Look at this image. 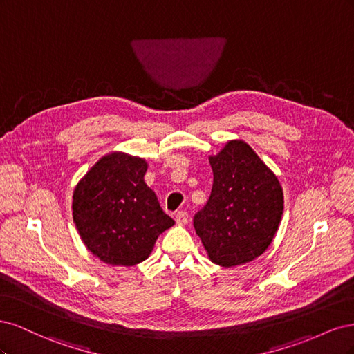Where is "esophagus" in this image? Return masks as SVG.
I'll return each mask as SVG.
<instances>
[{"label": "esophagus", "mask_w": 354, "mask_h": 354, "mask_svg": "<svg viewBox=\"0 0 354 354\" xmlns=\"http://www.w3.org/2000/svg\"><path fill=\"white\" fill-rule=\"evenodd\" d=\"M187 221H189V214L186 211H178L176 214V223L178 226H185V224H187Z\"/></svg>", "instance_id": "esophagus-1"}]
</instances>
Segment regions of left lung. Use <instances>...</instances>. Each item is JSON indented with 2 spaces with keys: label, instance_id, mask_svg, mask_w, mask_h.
I'll list each match as a JSON object with an SVG mask.
<instances>
[{
  "label": "left lung",
  "instance_id": "left-lung-1",
  "mask_svg": "<svg viewBox=\"0 0 354 354\" xmlns=\"http://www.w3.org/2000/svg\"><path fill=\"white\" fill-rule=\"evenodd\" d=\"M214 181L207 205L194 217L209 260L223 267L250 263L272 243L283 211V192L252 147L230 140L209 156Z\"/></svg>",
  "mask_w": 354,
  "mask_h": 354
}]
</instances>
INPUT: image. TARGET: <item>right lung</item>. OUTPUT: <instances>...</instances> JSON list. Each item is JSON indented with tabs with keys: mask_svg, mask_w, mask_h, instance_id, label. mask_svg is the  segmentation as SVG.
Segmentation results:
<instances>
[{
	"mask_svg": "<svg viewBox=\"0 0 354 354\" xmlns=\"http://www.w3.org/2000/svg\"><path fill=\"white\" fill-rule=\"evenodd\" d=\"M146 160L122 152L99 159L73 190L72 214L93 255L112 266H134L174 224L145 183Z\"/></svg>",
	"mask_w": 354,
	"mask_h": 354,
	"instance_id": "add662e5",
	"label": "right lung"
}]
</instances>
